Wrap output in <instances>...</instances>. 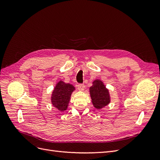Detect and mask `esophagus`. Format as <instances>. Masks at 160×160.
Returning <instances> with one entry per match:
<instances>
[{
	"mask_svg": "<svg viewBox=\"0 0 160 160\" xmlns=\"http://www.w3.org/2000/svg\"><path fill=\"white\" fill-rule=\"evenodd\" d=\"M85 88V85L83 84H79L78 85V89L80 91H83Z\"/></svg>",
	"mask_w": 160,
	"mask_h": 160,
	"instance_id": "esophagus-1",
	"label": "esophagus"
}]
</instances>
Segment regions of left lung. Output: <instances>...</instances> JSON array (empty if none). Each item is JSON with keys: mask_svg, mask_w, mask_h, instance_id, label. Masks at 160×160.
I'll return each instance as SVG.
<instances>
[{"mask_svg": "<svg viewBox=\"0 0 160 160\" xmlns=\"http://www.w3.org/2000/svg\"><path fill=\"white\" fill-rule=\"evenodd\" d=\"M90 96L93 107L101 109L108 105L111 101L109 89L106 88L103 82L100 79H95L93 85L89 88Z\"/></svg>", "mask_w": 160, "mask_h": 160, "instance_id": "obj_1", "label": "left lung"}]
</instances>
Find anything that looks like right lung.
<instances>
[{
  "mask_svg": "<svg viewBox=\"0 0 160 160\" xmlns=\"http://www.w3.org/2000/svg\"><path fill=\"white\" fill-rule=\"evenodd\" d=\"M75 89V87L70 83H65L61 80L58 82L52 92L51 98L53 107L62 112L66 111L68 108L71 94Z\"/></svg>",
  "mask_w": 160,
  "mask_h": 160,
  "instance_id": "add662e5",
  "label": "right lung"
}]
</instances>
